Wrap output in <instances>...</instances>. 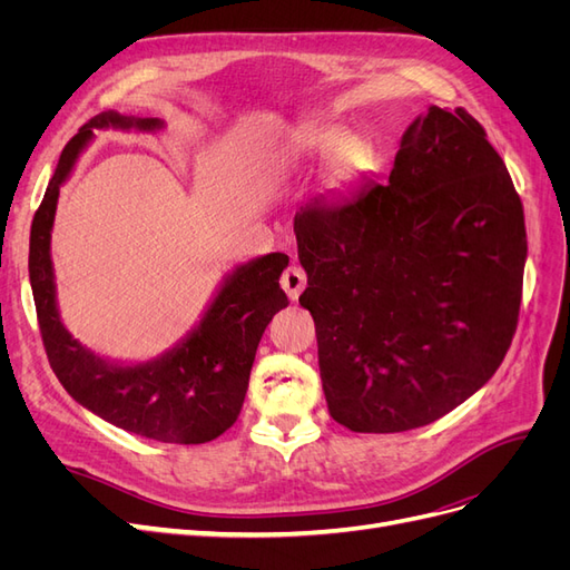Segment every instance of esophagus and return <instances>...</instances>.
<instances>
[{
    "mask_svg": "<svg viewBox=\"0 0 570 570\" xmlns=\"http://www.w3.org/2000/svg\"><path fill=\"white\" fill-rule=\"evenodd\" d=\"M281 285H283V289L287 292V297H289L292 302H297L299 295H302V289L306 287V273H304L299 266H289V268L283 273Z\"/></svg>",
    "mask_w": 570,
    "mask_h": 570,
    "instance_id": "1",
    "label": "esophagus"
}]
</instances>
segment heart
Returning a JSON list of instances; mask_svg holds the SVG:
<instances>
[{
    "instance_id": "1",
    "label": "heart",
    "mask_w": 570,
    "mask_h": 570,
    "mask_svg": "<svg viewBox=\"0 0 570 570\" xmlns=\"http://www.w3.org/2000/svg\"><path fill=\"white\" fill-rule=\"evenodd\" d=\"M273 159L281 168H306L327 159L321 189L342 195L375 164V147L364 135H350L340 124H299L275 142Z\"/></svg>"
}]
</instances>
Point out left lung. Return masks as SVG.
I'll return each instance as SVG.
<instances>
[{"mask_svg": "<svg viewBox=\"0 0 570 570\" xmlns=\"http://www.w3.org/2000/svg\"><path fill=\"white\" fill-rule=\"evenodd\" d=\"M331 416L404 433L469 400L519 321L525 218L502 157L463 109L406 128L390 180L295 216Z\"/></svg>", "mask_w": 570, "mask_h": 570, "instance_id": "obj_1", "label": "left lung"}]
</instances>
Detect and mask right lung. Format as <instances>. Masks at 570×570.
<instances>
[{
    "label": "right lung",
    "instance_id": "obj_1",
    "mask_svg": "<svg viewBox=\"0 0 570 570\" xmlns=\"http://www.w3.org/2000/svg\"><path fill=\"white\" fill-rule=\"evenodd\" d=\"M161 132V118L101 111L61 151L30 228L28 273L40 333L51 371L73 400L107 423L140 438L176 444L212 442L237 421L256 347L271 318L287 306L281 275L289 256L271 252L237 264L223 275L199 321L147 361L101 356L76 340L61 321L57 302L51 228L61 185L71 178L95 130Z\"/></svg>",
    "mask_w": 570,
    "mask_h": 570
}]
</instances>
